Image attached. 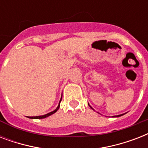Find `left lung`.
<instances>
[{"label": "left lung", "instance_id": "1", "mask_svg": "<svg viewBox=\"0 0 148 148\" xmlns=\"http://www.w3.org/2000/svg\"><path fill=\"white\" fill-rule=\"evenodd\" d=\"M88 105H89V107H90V108H91V109H92V110H94V109H93V108L92 107H91V106L90 105V104H89V103H88ZM124 114H120V115H116V116H113V117H121V116H122V115H124Z\"/></svg>", "mask_w": 148, "mask_h": 148}]
</instances>
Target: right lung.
Segmentation results:
<instances>
[{
    "instance_id": "1",
    "label": "right lung",
    "mask_w": 148,
    "mask_h": 148,
    "mask_svg": "<svg viewBox=\"0 0 148 148\" xmlns=\"http://www.w3.org/2000/svg\"><path fill=\"white\" fill-rule=\"evenodd\" d=\"M61 99H62V96H61V97H60V102H59V103H58V106L57 107V108H56L55 110H53V111L48 113V114H47L41 115V116H36V117H28L29 118H31V119H43V118H46V117H49V116H51V115H52L53 114H54V113L58 111V110L59 109V108H60V101H61Z\"/></svg>"
}]
</instances>
